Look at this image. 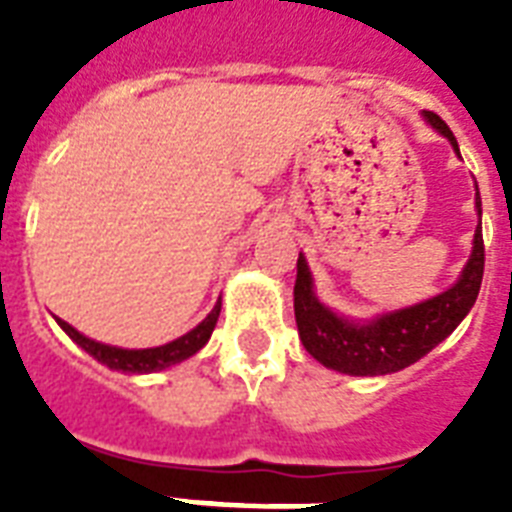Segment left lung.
Instances as JSON below:
<instances>
[{
  "instance_id": "obj_1",
  "label": "left lung",
  "mask_w": 512,
  "mask_h": 512,
  "mask_svg": "<svg viewBox=\"0 0 512 512\" xmlns=\"http://www.w3.org/2000/svg\"><path fill=\"white\" fill-rule=\"evenodd\" d=\"M425 119L460 154L457 138L446 127L444 119L433 111H425ZM476 209L478 217H481L478 185ZM481 279H484V233H481V223H478L470 260L452 289L430 297L425 303L412 305V308L382 313L377 319L358 324V321L342 319V316L329 311L327 305L319 303V297L313 292L311 268L305 263V257L300 255L297 257L295 281L297 332H300L305 350L327 369L356 374V377L398 372V369H406L414 361H420L425 353L436 348L438 342L452 335L457 324L468 316L473 303H476Z\"/></svg>"
}]
</instances>
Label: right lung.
Instances as JSON below:
<instances>
[{
	"label": "right lung",
	"mask_w": 512,
	"mask_h": 512,
	"mask_svg": "<svg viewBox=\"0 0 512 512\" xmlns=\"http://www.w3.org/2000/svg\"><path fill=\"white\" fill-rule=\"evenodd\" d=\"M217 316H220V303L209 311V316L201 321L199 327L191 329L188 335L177 337V340L167 342V345H159V348H143V350H127L116 348V345H106V342L90 340L84 337L82 332H76L68 321L58 319L60 329L66 332L71 340L90 353L92 358H98L100 364H106L108 369H116V372L127 374H146V372H159V369H167L172 364H180L185 358H191L193 353H199L207 340L212 337V329L217 324Z\"/></svg>",
	"instance_id": "right-lung-1"
}]
</instances>
